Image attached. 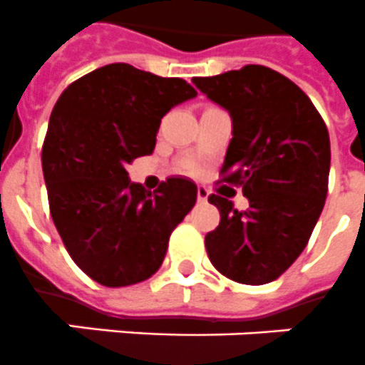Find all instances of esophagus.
Returning <instances> with one entry per match:
<instances>
[{
	"label": "esophagus",
	"instance_id": "obj_1",
	"mask_svg": "<svg viewBox=\"0 0 365 365\" xmlns=\"http://www.w3.org/2000/svg\"><path fill=\"white\" fill-rule=\"evenodd\" d=\"M208 197H210V191L206 187H204V185H198L197 187V200L200 204H204V202H208Z\"/></svg>",
	"mask_w": 365,
	"mask_h": 365
}]
</instances>
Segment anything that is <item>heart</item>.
Wrapping results in <instances>:
<instances>
[{
    "label": "heart",
    "mask_w": 365,
    "mask_h": 365,
    "mask_svg": "<svg viewBox=\"0 0 365 365\" xmlns=\"http://www.w3.org/2000/svg\"><path fill=\"white\" fill-rule=\"evenodd\" d=\"M187 170H189V173H192V170H195V165H189Z\"/></svg>",
    "instance_id": "1"
}]
</instances>
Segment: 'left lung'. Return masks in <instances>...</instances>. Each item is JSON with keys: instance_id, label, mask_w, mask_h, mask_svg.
I'll return each instance as SVG.
<instances>
[{"instance_id": "1", "label": "left lung", "mask_w": 365, "mask_h": 365, "mask_svg": "<svg viewBox=\"0 0 365 365\" xmlns=\"http://www.w3.org/2000/svg\"><path fill=\"white\" fill-rule=\"evenodd\" d=\"M192 84L230 114L221 182L250 200V210L238 212L232 200L210 195L221 221L206 234V251L229 279L264 285L300 257L324 208L328 129L309 97L264 65L197 76Z\"/></svg>"}]
</instances>
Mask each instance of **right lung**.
<instances>
[{
	"instance_id": "add662e5",
	"label": "right lung",
	"mask_w": 365,
	"mask_h": 365,
	"mask_svg": "<svg viewBox=\"0 0 365 365\" xmlns=\"http://www.w3.org/2000/svg\"><path fill=\"white\" fill-rule=\"evenodd\" d=\"M192 97L185 80L110 63L73 82L50 114L43 144L50 215L71 259L101 285L152 277L197 202L191 180L168 178L152 192L125 170L153 152L163 115Z\"/></svg>"
}]
</instances>
